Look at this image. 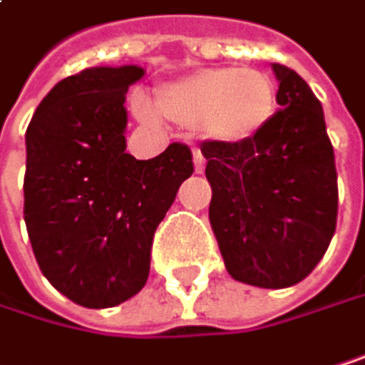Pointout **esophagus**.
I'll use <instances>...</instances> for the list:
<instances>
[{"mask_svg": "<svg viewBox=\"0 0 365 365\" xmlns=\"http://www.w3.org/2000/svg\"><path fill=\"white\" fill-rule=\"evenodd\" d=\"M203 168H205V158H203L201 149H195V170L203 173Z\"/></svg>", "mask_w": 365, "mask_h": 365, "instance_id": "obj_1", "label": "esophagus"}]
</instances>
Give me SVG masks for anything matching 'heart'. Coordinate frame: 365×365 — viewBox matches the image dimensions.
I'll return each mask as SVG.
<instances>
[{
  "instance_id": "heart-1",
  "label": "heart",
  "mask_w": 365,
  "mask_h": 365,
  "mask_svg": "<svg viewBox=\"0 0 365 365\" xmlns=\"http://www.w3.org/2000/svg\"><path fill=\"white\" fill-rule=\"evenodd\" d=\"M277 99V84L268 73L212 66L162 86L155 106L181 127H199L216 143L238 145L257 138L270 125ZM134 108L143 120H155V110L143 97L134 99Z\"/></svg>"
}]
</instances>
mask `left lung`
<instances>
[{
	"mask_svg": "<svg viewBox=\"0 0 365 365\" xmlns=\"http://www.w3.org/2000/svg\"><path fill=\"white\" fill-rule=\"evenodd\" d=\"M279 112L238 145L205 140L210 222L227 272L257 288H290L322 259L337 222V173L322 106L303 77L272 64Z\"/></svg>",
	"mask_w": 365,
	"mask_h": 365,
	"instance_id": "1",
	"label": "left lung"
}]
</instances>
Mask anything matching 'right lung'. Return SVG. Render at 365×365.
I'll list each match as a JSON object with an SVG mask.
<instances>
[{"mask_svg":"<svg viewBox=\"0 0 365 365\" xmlns=\"http://www.w3.org/2000/svg\"><path fill=\"white\" fill-rule=\"evenodd\" d=\"M140 66H95L58 82L28 132L23 218L43 274L73 303L103 309L138 294L158 225L195 173L188 145L125 153V93Z\"/></svg>","mask_w":365,"mask_h":365,"instance_id":"add662e5","label":"right lung"}]
</instances>
